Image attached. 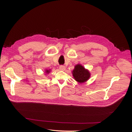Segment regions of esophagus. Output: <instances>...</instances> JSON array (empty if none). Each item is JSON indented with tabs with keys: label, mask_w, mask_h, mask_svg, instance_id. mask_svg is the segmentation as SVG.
Segmentation results:
<instances>
[{
	"label": "esophagus",
	"mask_w": 132,
	"mask_h": 132,
	"mask_svg": "<svg viewBox=\"0 0 132 132\" xmlns=\"http://www.w3.org/2000/svg\"><path fill=\"white\" fill-rule=\"evenodd\" d=\"M65 69V66L64 65H60L59 66V69L61 70H64Z\"/></svg>",
	"instance_id": "34e87169"
}]
</instances>
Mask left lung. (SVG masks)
<instances>
[{"label":"left lung","mask_w":132,"mask_h":132,"mask_svg":"<svg viewBox=\"0 0 132 132\" xmlns=\"http://www.w3.org/2000/svg\"><path fill=\"white\" fill-rule=\"evenodd\" d=\"M72 74L75 80L80 83L86 81L90 77V73L89 70L85 69V68L81 64H77L75 66Z\"/></svg>","instance_id":"1"}]
</instances>
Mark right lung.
Here are the masks:
<instances>
[{
	"instance_id": "add662e5",
	"label": "right lung",
	"mask_w": 132,
	"mask_h": 132,
	"mask_svg": "<svg viewBox=\"0 0 132 132\" xmlns=\"http://www.w3.org/2000/svg\"><path fill=\"white\" fill-rule=\"evenodd\" d=\"M50 69H49V70H47V69H46V74H48L50 72Z\"/></svg>"
}]
</instances>
